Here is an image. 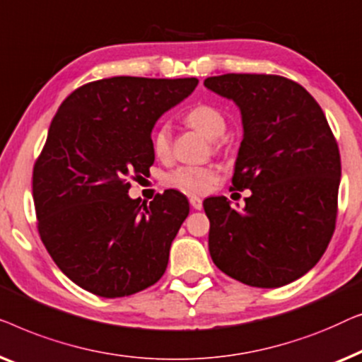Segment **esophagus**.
I'll return each mask as SVG.
<instances>
[{
    "label": "esophagus",
    "instance_id": "esophagus-1",
    "mask_svg": "<svg viewBox=\"0 0 362 362\" xmlns=\"http://www.w3.org/2000/svg\"><path fill=\"white\" fill-rule=\"evenodd\" d=\"M190 205H192L193 210H202V208H203V202L200 200V198L192 197V198H190Z\"/></svg>",
    "mask_w": 362,
    "mask_h": 362
}]
</instances>
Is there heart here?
Returning a JSON list of instances; mask_svg holds the SVG:
<instances>
[{"label": "heart", "instance_id": "obj_1", "mask_svg": "<svg viewBox=\"0 0 362 362\" xmlns=\"http://www.w3.org/2000/svg\"><path fill=\"white\" fill-rule=\"evenodd\" d=\"M188 126L197 129L206 139H218L226 129V119L223 113L211 105H197L185 116ZM152 151L159 159H165L170 154V129L160 126L152 136ZM218 179V170L213 167H180L167 175V185L177 190L202 195Z\"/></svg>", "mask_w": 362, "mask_h": 362}]
</instances>
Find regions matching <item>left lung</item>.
<instances>
[{
    "mask_svg": "<svg viewBox=\"0 0 362 362\" xmlns=\"http://www.w3.org/2000/svg\"><path fill=\"white\" fill-rule=\"evenodd\" d=\"M203 85L241 111L231 190H251L243 210L225 197L203 202L213 262L251 287L297 281L334 231L341 159L325 113L302 85L279 75L226 74Z\"/></svg>",
    "mask_w": 362,
    "mask_h": 362,
    "instance_id": "1",
    "label": "left lung"
}]
</instances>
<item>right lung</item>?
<instances>
[{"mask_svg":"<svg viewBox=\"0 0 362 362\" xmlns=\"http://www.w3.org/2000/svg\"><path fill=\"white\" fill-rule=\"evenodd\" d=\"M197 78L111 77L70 93L50 123L33 172L40 239L60 271L86 292L126 297L164 276L190 211L177 190L149 205L129 177L154 164L151 132Z\"/></svg>","mask_w":362,"mask_h":362,"instance_id":"1","label":"right lung"}]
</instances>
